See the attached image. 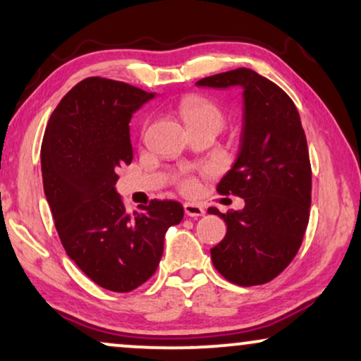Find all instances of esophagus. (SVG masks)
<instances>
[{
    "instance_id": "esophagus-1",
    "label": "esophagus",
    "mask_w": 361,
    "mask_h": 361,
    "mask_svg": "<svg viewBox=\"0 0 361 361\" xmlns=\"http://www.w3.org/2000/svg\"><path fill=\"white\" fill-rule=\"evenodd\" d=\"M184 210H185L187 216H194V219H197V216H204L205 215V210L202 209L200 205H195V204H185Z\"/></svg>"
}]
</instances>
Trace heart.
Here are the masks:
<instances>
[{
    "label": "heart",
    "mask_w": 361,
    "mask_h": 361,
    "mask_svg": "<svg viewBox=\"0 0 361 361\" xmlns=\"http://www.w3.org/2000/svg\"><path fill=\"white\" fill-rule=\"evenodd\" d=\"M179 111L189 128L200 125H214L220 128L221 123H224V113H221L219 105L200 95H187L182 98L179 103ZM195 187L197 184L194 179L182 180V189L185 192H194Z\"/></svg>",
    "instance_id": "1"
}]
</instances>
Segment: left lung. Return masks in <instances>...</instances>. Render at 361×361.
Returning <instances> with one entry per match:
<instances>
[{
    "instance_id": "obj_1",
    "label": "left lung",
    "mask_w": 361,
    "mask_h": 361,
    "mask_svg": "<svg viewBox=\"0 0 361 361\" xmlns=\"http://www.w3.org/2000/svg\"><path fill=\"white\" fill-rule=\"evenodd\" d=\"M197 85L243 88L238 156L216 190L245 199V209H209L226 224L212 261L233 284L269 283L298 255L309 224L312 171L299 111L283 88L251 68L216 73Z\"/></svg>"
}]
</instances>
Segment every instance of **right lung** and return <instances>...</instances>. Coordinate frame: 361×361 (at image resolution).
Listing matches in <instances>:
<instances>
[{"instance_id":"add662e5","label":"right lung","mask_w":361,"mask_h":361,"mask_svg":"<svg viewBox=\"0 0 361 361\" xmlns=\"http://www.w3.org/2000/svg\"><path fill=\"white\" fill-rule=\"evenodd\" d=\"M151 98L125 82L88 77L54 110L41 146L44 194L62 246L113 293H130L156 273L166 231L184 216L174 200L130 214L115 189L118 169L133 161L131 116Z\"/></svg>"}]
</instances>
